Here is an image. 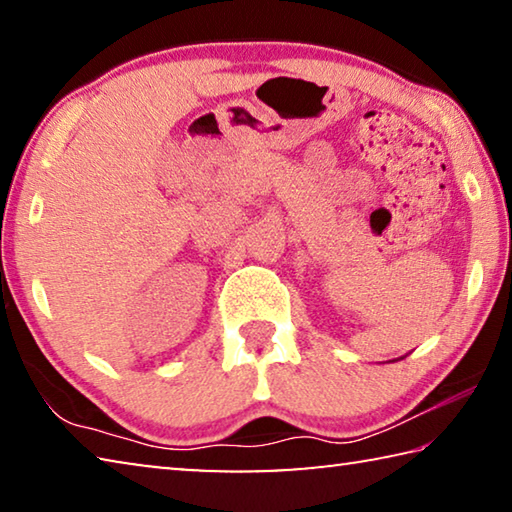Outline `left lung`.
Here are the masks:
<instances>
[{"label": "left lung", "mask_w": 512, "mask_h": 512, "mask_svg": "<svg viewBox=\"0 0 512 512\" xmlns=\"http://www.w3.org/2000/svg\"><path fill=\"white\" fill-rule=\"evenodd\" d=\"M400 359H404V357H400ZM400 359H397V361H400Z\"/></svg>", "instance_id": "1"}]
</instances>
